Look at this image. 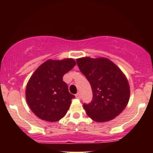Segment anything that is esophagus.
I'll use <instances>...</instances> for the list:
<instances>
[{"mask_svg":"<svg viewBox=\"0 0 153 153\" xmlns=\"http://www.w3.org/2000/svg\"><path fill=\"white\" fill-rule=\"evenodd\" d=\"M75 97H76L77 99H80V98H81V96H80V93H78V94H75Z\"/></svg>","mask_w":153,"mask_h":153,"instance_id":"1","label":"esophagus"}]
</instances>
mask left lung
<instances>
[{"instance_id": "8db88e82", "label": "left lung", "mask_w": 153, "mask_h": 153, "mask_svg": "<svg viewBox=\"0 0 153 153\" xmlns=\"http://www.w3.org/2000/svg\"><path fill=\"white\" fill-rule=\"evenodd\" d=\"M81 73L91 84L93 99L83 103L87 115L97 122L117 117L127 106L130 89L127 78L114 62L104 57L76 59Z\"/></svg>"}]
</instances>
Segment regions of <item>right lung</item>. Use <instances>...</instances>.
<instances>
[{"label": "right lung", "instance_id": "1", "mask_svg": "<svg viewBox=\"0 0 153 153\" xmlns=\"http://www.w3.org/2000/svg\"><path fill=\"white\" fill-rule=\"evenodd\" d=\"M75 65L71 58L48 59L33 73L26 85V99L36 117L54 122L66 114L75 96L70 94L62 78Z\"/></svg>", "mask_w": 153, "mask_h": 153}]
</instances>
